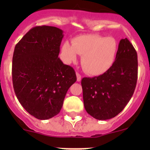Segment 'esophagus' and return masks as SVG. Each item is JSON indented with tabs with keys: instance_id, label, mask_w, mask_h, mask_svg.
Wrapping results in <instances>:
<instances>
[{
	"instance_id": "34e87169",
	"label": "esophagus",
	"mask_w": 150,
	"mask_h": 150,
	"mask_svg": "<svg viewBox=\"0 0 150 150\" xmlns=\"http://www.w3.org/2000/svg\"><path fill=\"white\" fill-rule=\"evenodd\" d=\"M76 76H77V81H78V82H80V81H81V75H80L78 72H76Z\"/></svg>"
}]
</instances>
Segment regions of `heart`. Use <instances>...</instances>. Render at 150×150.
<instances>
[{"instance_id": "obj_1", "label": "heart", "mask_w": 150, "mask_h": 150, "mask_svg": "<svg viewBox=\"0 0 150 150\" xmlns=\"http://www.w3.org/2000/svg\"><path fill=\"white\" fill-rule=\"evenodd\" d=\"M118 49L115 38L99 35H83L72 42H64L62 46L63 58L67 63L76 61L83 55L81 64L88 74L99 75L107 72L112 65Z\"/></svg>"}]
</instances>
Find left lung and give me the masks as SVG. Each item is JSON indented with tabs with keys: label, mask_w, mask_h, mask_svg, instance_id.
Segmentation results:
<instances>
[{
	"label": "left lung",
	"mask_w": 150,
	"mask_h": 150,
	"mask_svg": "<svg viewBox=\"0 0 150 150\" xmlns=\"http://www.w3.org/2000/svg\"><path fill=\"white\" fill-rule=\"evenodd\" d=\"M137 75V51L128 39H122L111 67L99 76L81 81L86 112L100 120L115 117L132 97Z\"/></svg>",
	"instance_id": "obj_1"
}]
</instances>
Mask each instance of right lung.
Instances as JSON below:
<instances>
[{"mask_svg": "<svg viewBox=\"0 0 150 150\" xmlns=\"http://www.w3.org/2000/svg\"><path fill=\"white\" fill-rule=\"evenodd\" d=\"M63 37V30L56 27H35L13 51L15 94L25 110L39 120L59 112L68 89L77 81L73 68L58 57Z\"/></svg>", "mask_w": 150, "mask_h": 150, "instance_id": "obj_1", "label": "right lung"}]
</instances>
